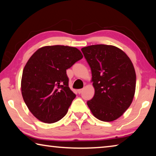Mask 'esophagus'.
Returning <instances> with one entry per match:
<instances>
[{
	"label": "esophagus",
	"instance_id": "34e87169",
	"mask_svg": "<svg viewBox=\"0 0 156 156\" xmlns=\"http://www.w3.org/2000/svg\"><path fill=\"white\" fill-rule=\"evenodd\" d=\"M83 89H78V93L79 94H82V92H83Z\"/></svg>",
	"mask_w": 156,
	"mask_h": 156
}]
</instances>
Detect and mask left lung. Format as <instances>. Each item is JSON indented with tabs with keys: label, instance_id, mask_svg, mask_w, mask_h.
Segmentation results:
<instances>
[{
	"label": "left lung",
	"instance_id": "obj_1",
	"mask_svg": "<svg viewBox=\"0 0 156 156\" xmlns=\"http://www.w3.org/2000/svg\"><path fill=\"white\" fill-rule=\"evenodd\" d=\"M91 70L95 89L87 105L98 119L112 122L130 106L136 91L133 65L125 52L115 46L95 44L81 49Z\"/></svg>",
	"mask_w": 156,
	"mask_h": 156
}]
</instances>
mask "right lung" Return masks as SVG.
Segmentation results:
<instances>
[{"mask_svg": "<svg viewBox=\"0 0 156 156\" xmlns=\"http://www.w3.org/2000/svg\"><path fill=\"white\" fill-rule=\"evenodd\" d=\"M83 57L76 47L54 45L41 47L29 59L23 72L21 91L37 119L50 124L66 115L76 98L69 87L66 71Z\"/></svg>", "mask_w": 156, "mask_h": 156, "instance_id": "add662e5", "label": "right lung"}]
</instances>
